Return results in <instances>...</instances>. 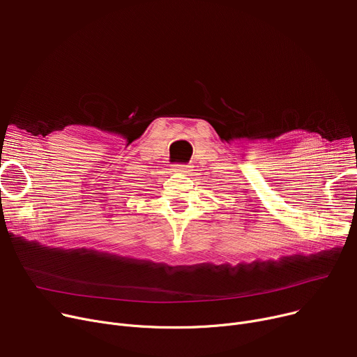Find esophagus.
Instances as JSON below:
<instances>
[{
	"mask_svg": "<svg viewBox=\"0 0 357 357\" xmlns=\"http://www.w3.org/2000/svg\"><path fill=\"white\" fill-rule=\"evenodd\" d=\"M172 171L179 172V174H190L191 166H188V165H174Z\"/></svg>",
	"mask_w": 357,
	"mask_h": 357,
	"instance_id": "1",
	"label": "esophagus"
}]
</instances>
